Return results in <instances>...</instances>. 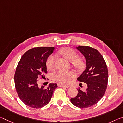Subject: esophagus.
Segmentation results:
<instances>
[{
    "instance_id": "esophagus-1",
    "label": "esophagus",
    "mask_w": 123,
    "mask_h": 123,
    "mask_svg": "<svg viewBox=\"0 0 123 123\" xmlns=\"http://www.w3.org/2000/svg\"><path fill=\"white\" fill-rule=\"evenodd\" d=\"M58 86H59V87H66V88H68V87H69V85H64V84H61V83H58Z\"/></svg>"
}]
</instances>
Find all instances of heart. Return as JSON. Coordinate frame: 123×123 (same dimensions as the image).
<instances>
[{
	"label": "heart",
	"instance_id": "1",
	"mask_svg": "<svg viewBox=\"0 0 123 123\" xmlns=\"http://www.w3.org/2000/svg\"><path fill=\"white\" fill-rule=\"evenodd\" d=\"M58 53L68 61L71 62L72 66L77 71H81L85 68V63L83 58L78 56L74 50L70 48H64L59 50ZM55 57L53 55L50 56L46 62V68L49 71L55 69ZM74 74L72 72L59 71L52 75L54 80L57 82L67 84L70 82L71 79L74 77Z\"/></svg>",
	"mask_w": 123,
	"mask_h": 123
}]
</instances>
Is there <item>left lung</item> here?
<instances>
[{"label": "left lung", "instance_id": "1", "mask_svg": "<svg viewBox=\"0 0 123 123\" xmlns=\"http://www.w3.org/2000/svg\"><path fill=\"white\" fill-rule=\"evenodd\" d=\"M77 48L86 61V69L77 80L86 83L87 87L85 91L78 89L77 95L71 99V102L76 107L86 108L97 104L104 96L108 84V69L98 50L87 46H79Z\"/></svg>", "mask_w": 123, "mask_h": 123}]
</instances>
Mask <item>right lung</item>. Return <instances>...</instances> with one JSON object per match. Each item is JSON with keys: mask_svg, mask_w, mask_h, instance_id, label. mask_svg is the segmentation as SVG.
<instances>
[{"mask_svg": "<svg viewBox=\"0 0 123 123\" xmlns=\"http://www.w3.org/2000/svg\"><path fill=\"white\" fill-rule=\"evenodd\" d=\"M54 47H36L21 57L14 75L15 88L19 98L28 107L40 108L49 104L57 84L50 83L48 88L38 86L39 79L47 73L46 62Z\"/></svg>", "mask_w": 123, "mask_h": 123, "instance_id": "add662e5", "label": "right lung"}]
</instances>
